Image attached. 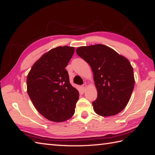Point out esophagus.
I'll return each instance as SVG.
<instances>
[{
    "mask_svg": "<svg viewBox=\"0 0 155 155\" xmlns=\"http://www.w3.org/2000/svg\"><path fill=\"white\" fill-rule=\"evenodd\" d=\"M81 87H82V89H83L84 90H85V89L86 88V87H87V84H84L83 85H82V86H81Z\"/></svg>",
    "mask_w": 155,
    "mask_h": 155,
    "instance_id": "obj_1",
    "label": "esophagus"
}]
</instances>
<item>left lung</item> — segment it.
Instances as JSON below:
<instances>
[{
  "mask_svg": "<svg viewBox=\"0 0 155 155\" xmlns=\"http://www.w3.org/2000/svg\"><path fill=\"white\" fill-rule=\"evenodd\" d=\"M78 56L91 67L97 98L92 102L98 115L113 116L124 109L134 87V70L127 59L103 45L80 46Z\"/></svg>",
  "mask_w": 155,
  "mask_h": 155,
  "instance_id": "obj_1",
  "label": "left lung"
}]
</instances>
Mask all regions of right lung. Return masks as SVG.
Wrapping results in <instances>:
<instances>
[{"mask_svg": "<svg viewBox=\"0 0 155 155\" xmlns=\"http://www.w3.org/2000/svg\"><path fill=\"white\" fill-rule=\"evenodd\" d=\"M71 46H58L46 52L31 67L27 77V92L42 116L54 122L74 115L79 92L69 82L65 69L74 53Z\"/></svg>", "mask_w": 155, "mask_h": 155, "instance_id": "right-lung-1", "label": "right lung"}]
</instances>
